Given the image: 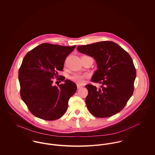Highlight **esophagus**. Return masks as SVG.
<instances>
[{"label": "esophagus", "instance_id": "obj_1", "mask_svg": "<svg viewBox=\"0 0 155 155\" xmlns=\"http://www.w3.org/2000/svg\"><path fill=\"white\" fill-rule=\"evenodd\" d=\"M82 87H83V86H82L81 85H77V88H78V89L81 88Z\"/></svg>", "mask_w": 155, "mask_h": 155}]
</instances>
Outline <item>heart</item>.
Masks as SVG:
<instances>
[{
	"instance_id": "heart-1",
	"label": "heart",
	"mask_w": 155,
	"mask_h": 155,
	"mask_svg": "<svg viewBox=\"0 0 155 155\" xmlns=\"http://www.w3.org/2000/svg\"><path fill=\"white\" fill-rule=\"evenodd\" d=\"M88 75L87 74H81V73H74L70 76V79L78 84H82L84 83L85 79L88 78Z\"/></svg>"
}]
</instances>
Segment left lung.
Listing matches in <instances>:
<instances>
[{
  "mask_svg": "<svg viewBox=\"0 0 155 155\" xmlns=\"http://www.w3.org/2000/svg\"><path fill=\"white\" fill-rule=\"evenodd\" d=\"M79 52L95 60L98 70L92 82L101 84L97 88L92 84L85 87V99L89 112L97 117H108L122 110L134 92L136 70L130 54L111 41H102L78 46Z\"/></svg>",
  "mask_w": 155,
  "mask_h": 155,
  "instance_id": "obj_1",
  "label": "left lung"
}]
</instances>
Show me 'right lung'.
<instances>
[{
  "label": "right lung",
  "instance_id": "obj_1",
  "mask_svg": "<svg viewBox=\"0 0 155 155\" xmlns=\"http://www.w3.org/2000/svg\"><path fill=\"white\" fill-rule=\"evenodd\" d=\"M72 46L48 43L41 44L24 57L18 71L20 95L28 110L35 116L54 120L66 111L70 98L76 92V85L66 80L64 84L52 85L58 71H63L66 57L74 49Z\"/></svg>",
  "mask_w": 155,
  "mask_h": 155
}]
</instances>
